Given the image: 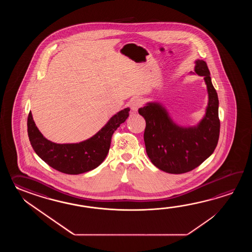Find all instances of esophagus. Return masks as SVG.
<instances>
[{
  "label": "esophagus",
  "mask_w": 252,
  "mask_h": 252,
  "mask_svg": "<svg viewBox=\"0 0 252 252\" xmlns=\"http://www.w3.org/2000/svg\"><path fill=\"white\" fill-rule=\"evenodd\" d=\"M129 105H130V108H131V110H132L133 112H137L139 108L143 105V102H142V100L139 99V98H134V99H132V100L130 101V102H129Z\"/></svg>",
  "instance_id": "obj_1"
}]
</instances>
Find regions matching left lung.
Listing matches in <instances>:
<instances>
[{"label": "left lung", "instance_id": "obj_1", "mask_svg": "<svg viewBox=\"0 0 252 252\" xmlns=\"http://www.w3.org/2000/svg\"><path fill=\"white\" fill-rule=\"evenodd\" d=\"M194 71L204 76L209 96L205 115L196 126H178L158 102H149L139 109L146 121L144 141L148 157L154 166L166 173L193 170L214 153L219 140V100L207 64L196 60Z\"/></svg>", "mask_w": 252, "mask_h": 252}]
</instances>
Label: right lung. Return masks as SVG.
I'll return each instance as SVG.
<instances>
[{
    "label": "right lung",
    "instance_id": "add662e5",
    "mask_svg": "<svg viewBox=\"0 0 252 252\" xmlns=\"http://www.w3.org/2000/svg\"><path fill=\"white\" fill-rule=\"evenodd\" d=\"M129 108L115 114L107 124L90 139L79 143L58 144L48 140L38 130L32 114L28 116V135L37 155L54 169L68 175L90 171L106 158L113 132L128 117Z\"/></svg>",
    "mask_w": 252,
    "mask_h": 252
}]
</instances>
